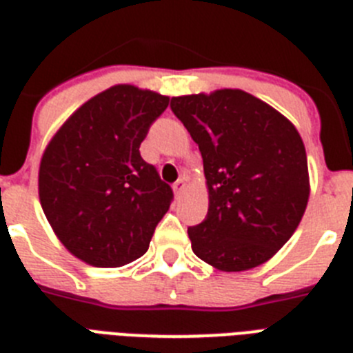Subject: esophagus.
<instances>
[{
  "instance_id": "1",
  "label": "esophagus",
  "mask_w": 353,
  "mask_h": 353,
  "mask_svg": "<svg viewBox=\"0 0 353 353\" xmlns=\"http://www.w3.org/2000/svg\"><path fill=\"white\" fill-rule=\"evenodd\" d=\"M185 185H187V180H185V179H179V180H176V182L173 183L174 194H176V196H179V194H182V192H183V189H185Z\"/></svg>"
}]
</instances>
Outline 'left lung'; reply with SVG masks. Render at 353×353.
I'll use <instances>...</instances> for the list:
<instances>
[{
	"instance_id": "obj_1",
	"label": "left lung",
	"mask_w": 353,
	"mask_h": 353,
	"mask_svg": "<svg viewBox=\"0 0 353 353\" xmlns=\"http://www.w3.org/2000/svg\"><path fill=\"white\" fill-rule=\"evenodd\" d=\"M171 111L203 157L208 212L187 230L196 256L223 272L270 260L297 230L310 199L301 134L242 90L173 97Z\"/></svg>"
}]
</instances>
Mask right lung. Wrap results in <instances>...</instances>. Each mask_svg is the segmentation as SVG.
Here are the masks:
<instances>
[{
	"instance_id": "right-lung-1",
	"label": "right lung",
	"mask_w": 353,
	"mask_h": 353,
	"mask_svg": "<svg viewBox=\"0 0 353 353\" xmlns=\"http://www.w3.org/2000/svg\"><path fill=\"white\" fill-rule=\"evenodd\" d=\"M168 104L161 93L111 86L84 102L43 152L42 210L61 244L88 265L138 260L170 208L171 187L139 154Z\"/></svg>"
}]
</instances>
